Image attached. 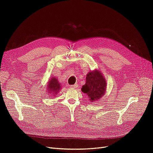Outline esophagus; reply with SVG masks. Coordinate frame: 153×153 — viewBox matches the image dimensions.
<instances>
[{"mask_svg":"<svg viewBox=\"0 0 153 153\" xmlns=\"http://www.w3.org/2000/svg\"><path fill=\"white\" fill-rule=\"evenodd\" d=\"M78 87V84H75L74 85H70V88H76Z\"/></svg>","mask_w":153,"mask_h":153,"instance_id":"obj_1","label":"esophagus"}]
</instances>
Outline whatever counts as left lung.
<instances>
[{
  "label": "left lung",
  "instance_id": "left-lung-1",
  "mask_svg": "<svg viewBox=\"0 0 153 153\" xmlns=\"http://www.w3.org/2000/svg\"><path fill=\"white\" fill-rule=\"evenodd\" d=\"M106 81L100 71H90L86 77V82L81 91L88 96L91 102H94L103 96L106 90Z\"/></svg>",
  "mask_w": 153,
  "mask_h": 153
}]
</instances>
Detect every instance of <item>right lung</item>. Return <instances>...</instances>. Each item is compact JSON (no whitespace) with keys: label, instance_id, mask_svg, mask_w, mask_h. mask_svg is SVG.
Masks as SVG:
<instances>
[{"label":"right lung","instance_id":"add662e5","mask_svg":"<svg viewBox=\"0 0 153 153\" xmlns=\"http://www.w3.org/2000/svg\"><path fill=\"white\" fill-rule=\"evenodd\" d=\"M62 86H61V83H59L56 77H52L49 79V81L48 84V92L49 94L55 96L58 92L61 89Z\"/></svg>","mask_w":153,"mask_h":153}]
</instances>
